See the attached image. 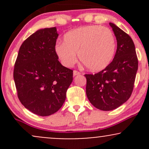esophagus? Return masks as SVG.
<instances>
[{"label": "esophagus", "instance_id": "obj_1", "mask_svg": "<svg viewBox=\"0 0 149 149\" xmlns=\"http://www.w3.org/2000/svg\"><path fill=\"white\" fill-rule=\"evenodd\" d=\"M73 74L74 76H78V75H80V72H78V71H73Z\"/></svg>", "mask_w": 149, "mask_h": 149}]
</instances>
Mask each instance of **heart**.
Here are the masks:
<instances>
[{"label":"heart","instance_id":"obj_1","mask_svg":"<svg viewBox=\"0 0 149 149\" xmlns=\"http://www.w3.org/2000/svg\"><path fill=\"white\" fill-rule=\"evenodd\" d=\"M63 65L71 67L77 61L89 71L98 72L111 63L116 50V39L112 31L98 25L78 27L66 32L63 42L54 47Z\"/></svg>","mask_w":149,"mask_h":149}]
</instances>
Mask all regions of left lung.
Wrapping results in <instances>:
<instances>
[{"label": "left lung", "mask_w": 149, "mask_h": 149, "mask_svg": "<svg viewBox=\"0 0 149 149\" xmlns=\"http://www.w3.org/2000/svg\"><path fill=\"white\" fill-rule=\"evenodd\" d=\"M117 40V49L110 64L96 74H85L86 95L97 109L111 111L130 97L138 69L132 39L113 23H109Z\"/></svg>", "instance_id": "8db88e82"}]
</instances>
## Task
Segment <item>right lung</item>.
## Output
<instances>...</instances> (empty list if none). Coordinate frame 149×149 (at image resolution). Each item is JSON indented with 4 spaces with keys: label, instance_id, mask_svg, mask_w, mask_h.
I'll use <instances>...</instances> for the list:
<instances>
[{
    "label": "right lung",
    "instance_id": "obj_1",
    "mask_svg": "<svg viewBox=\"0 0 149 149\" xmlns=\"http://www.w3.org/2000/svg\"><path fill=\"white\" fill-rule=\"evenodd\" d=\"M58 36L56 27L36 31L22 44L15 61L19 100L38 116L57 112L73 81V71L61 65L54 50Z\"/></svg>",
    "mask_w": 149,
    "mask_h": 149
}]
</instances>
